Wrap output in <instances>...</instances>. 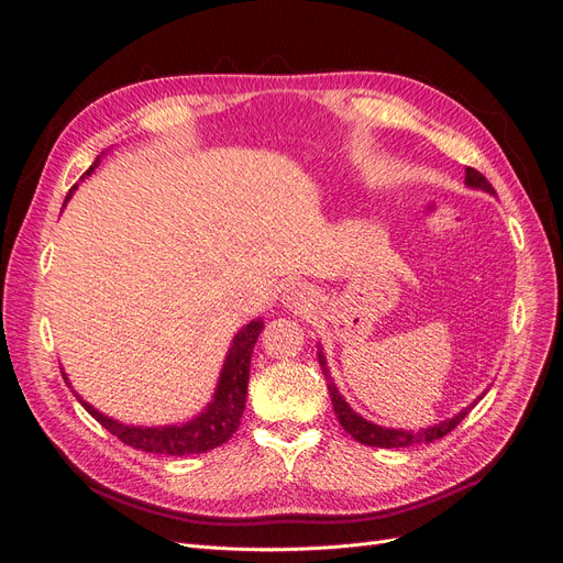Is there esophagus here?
Returning a JSON list of instances; mask_svg holds the SVG:
<instances>
[{
    "mask_svg": "<svg viewBox=\"0 0 563 563\" xmlns=\"http://www.w3.org/2000/svg\"><path fill=\"white\" fill-rule=\"evenodd\" d=\"M284 300H286L288 308H302V305L310 300V291L302 284H288Z\"/></svg>",
    "mask_w": 563,
    "mask_h": 563,
    "instance_id": "esophagus-1",
    "label": "esophagus"
}]
</instances>
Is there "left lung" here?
Returning a JSON list of instances; mask_svg holds the SVG:
<instances>
[{
	"label": "left lung",
	"instance_id": "1",
	"mask_svg": "<svg viewBox=\"0 0 563 563\" xmlns=\"http://www.w3.org/2000/svg\"><path fill=\"white\" fill-rule=\"evenodd\" d=\"M465 183L470 187H479V190H486L490 195H496V190H493V185L486 180V176L476 172V168H472V166L465 168ZM319 366L323 371V376H327V387H329V395H331V401H333V411H335L340 424H343V430L347 434H352V439H356V441H360V444H366V446L404 449V446H413V444H432V441L446 437L451 430H455L457 424H460V420H465V416L472 411L474 404H476L474 401L472 406L465 408V411H460L457 416H453V418H449L444 422L432 424V428H428V430H420V432L387 430V428H380V424H373V422L364 420L362 416H356L352 408L345 404V399L340 397L335 383L329 376L327 360H323V352L321 350H319Z\"/></svg>",
	"mask_w": 563,
	"mask_h": 563
}]
</instances>
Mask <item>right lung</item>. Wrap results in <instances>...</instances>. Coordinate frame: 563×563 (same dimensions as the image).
<instances>
[{
  "label": "right lung",
  "instance_id": "add662e5",
  "mask_svg": "<svg viewBox=\"0 0 563 563\" xmlns=\"http://www.w3.org/2000/svg\"><path fill=\"white\" fill-rule=\"evenodd\" d=\"M98 162H100V157L93 162V166L84 176H91ZM73 190H70V195H73ZM70 195H67V199H70ZM261 331H263V321L255 319V321L246 323V327L234 335L232 347L228 352V360L223 364V373H220L213 401L209 404V408L201 416H197L195 420L185 422V424H178V428L176 424H172V428H129V424H122L103 413H98L96 408L89 406L81 397H77V395L75 397L100 424H103L110 434H114L119 441H124V444L131 449H139L145 453H159V455L207 453L220 444H225V441L236 432V428H240L244 406H246L251 354H253L255 340H258Z\"/></svg>",
  "mask_w": 563,
  "mask_h": 563
}]
</instances>
